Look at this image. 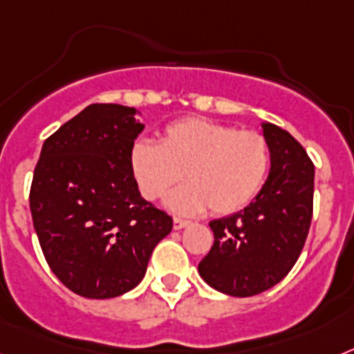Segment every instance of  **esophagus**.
<instances>
[{
  "label": "esophagus",
  "instance_id": "obj_1",
  "mask_svg": "<svg viewBox=\"0 0 354 354\" xmlns=\"http://www.w3.org/2000/svg\"><path fill=\"white\" fill-rule=\"evenodd\" d=\"M191 221H187V219H182V218H174L172 219V225H174V230H182V228H185L187 225H189Z\"/></svg>",
  "mask_w": 354,
  "mask_h": 354
}]
</instances>
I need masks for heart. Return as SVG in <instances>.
Wrapping results in <instances>:
<instances>
[{
	"mask_svg": "<svg viewBox=\"0 0 354 354\" xmlns=\"http://www.w3.org/2000/svg\"><path fill=\"white\" fill-rule=\"evenodd\" d=\"M272 165L268 140L261 133L189 117L169 124L160 144L138 140L129 151V167L145 200L167 194L183 174L191 183L169 194L167 207L194 216L212 207L232 214L263 189Z\"/></svg>",
	"mask_w": 354,
	"mask_h": 354,
	"instance_id": "obj_1",
	"label": "heart"
}]
</instances>
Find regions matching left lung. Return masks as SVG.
Returning a JSON list of instances; mask_svg holds the SVG:
<instances>
[{
    "mask_svg": "<svg viewBox=\"0 0 354 354\" xmlns=\"http://www.w3.org/2000/svg\"><path fill=\"white\" fill-rule=\"evenodd\" d=\"M272 153L268 180L248 207L210 221L214 245L198 264L205 283L232 297H252L293 268L313 216L315 167L299 142L263 122Z\"/></svg>",
    "mask_w": 354,
    "mask_h": 354,
    "instance_id": "left-lung-1",
    "label": "left lung"
}]
</instances>
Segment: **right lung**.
I'll use <instances>...</instances> for the list:
<instances>
[{
    "label": "right lung",
    "mask_w": 354,
    "mask_h": 354,
    "mask_svg": "<svg viewBox=\"0 0 354 354\" xmlns=\"http://www.w3.org/2000/svg\"><path fill=\"white\" fill-rule=\"evenodd\" d=\"M135 108L91 104L43 144L30 210L44 259L68 290L113 299L138 286L172 218L140 196L129 151Z\"/></svg>",
    "instance_id": "obj_1"
}]
</instances>
